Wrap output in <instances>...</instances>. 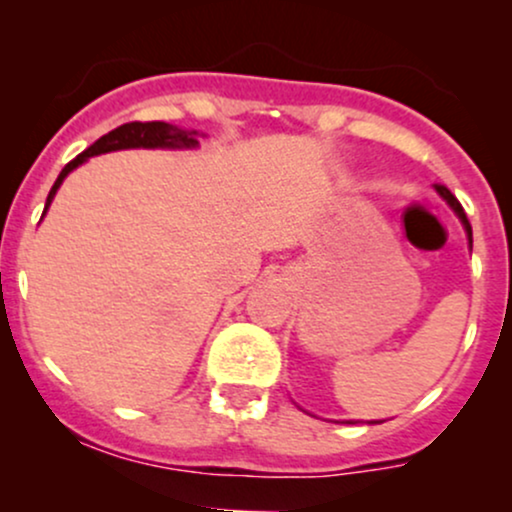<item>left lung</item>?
Returning a JSON list of instances; mask_svg holds the SVG:
<instances>
[{"label": "left lung", "instance_id": "8db88e82", "mask_svg": "<svg viewBox=\"0 0 512 512\" xmlns=\"http://www.w3.org/2000/svg\"><path fill=\"white\" fill-rule=\"evenodd\" d=\"M436 192L440 197L445 199V202L450 204L452 207V211H455L457 216H460V221H462V226H464V231H467V238H469V248H472V226H469V219H467V214H464V209H462V204L457 202L455 199V195H452V192L448 190V187L445 185H436ZM368 424H380V421H368Z\"/></svg>", "mask_w": 512, "mask_h": 512}]
</instances>
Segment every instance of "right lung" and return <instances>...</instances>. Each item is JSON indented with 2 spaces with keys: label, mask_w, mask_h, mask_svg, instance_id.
<instances>
[{
  "label": "right lung",
  "mask_w": 512,
  "mask_h": 512,
  "mask_svg": "<svg viewBox=\"0 0 512 512\" xmlns=\"http://www.w3.org/2000/svg\"><path fill=\"white\" fill-rule=\"evenodd\" d=\"M197 132L195 129H180L175 125H168V122H127V125H120L113 132L103 134L98 142H93L84 154H79L74 161H69L67 166L62 168V173L57 175L55 185H52L48 202H45V211H48L50 202L55 199L57 190H60L62 180L67 178L69 173L76 166L86 161V158L108 154V151H120V149H195ZM43 211V214H45Z\"/></svg>",
  "instance_id": "right-lung-1"
}]
</instances>
